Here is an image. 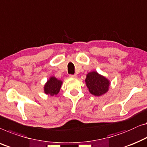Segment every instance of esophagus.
I'll list each match as a JSON object with an SVG mask.
<instances>
[{"label": "esophagus", "mask_w": 147, "mask_h": 147, "mask_svg": "<svg viewBox=\"0 0 147 147\" xmlns=\"http://www.w3.org/2000/svg\"><path fill=\"white\" fill-rule=\"evenodd\" d=\"M69 77L70 78H77L78 77V76L76 75V74H74V75H69Z\"/></svg>", "instance_id": "esophagus-1"}]
</instances>
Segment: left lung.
I'll use <instances>...</instances> for the list:
<instances>
[{
    "label": "left lung",
    "mask_w": 147,
    "mask_h": 147,
    "mask_svg": "<svg viewBox=\"0 0 147 147\" xmlns=\"http://www.w3.org/2000/svg\"><path fill=\"white\" fill-rule=\"evenodd\" d=\"M86 86L89 92L95 96L105 94L109 90V81L96 71L89 72L86 79Z\"/></svg>",
    "instance_id": "8db88e82"
}]
</instances>
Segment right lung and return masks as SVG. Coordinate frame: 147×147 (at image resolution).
Masks as SVG:
<instances>
[{
	"label": "right lung",
	"mask_w": 147,
	"mask_h": 147,
	"mask_svg": "<svg viewBox=\"0 0 147 147\" xmlns=\"http://www.w3.org/2000/svg\"><path fill=\"white\" fill-rule=\"evenodd\" d=\"M62 82L55 77H51L44 86V93L53 96L57 95L60 90Z\"/></svg>",
	"instance_id": "obj_1"
}]
</instances>
